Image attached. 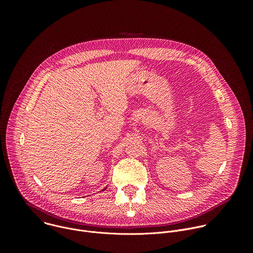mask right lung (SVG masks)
<instances>
[{
  "mask_svg": "<svg viewBox=\"0 0 253 253\" xmlns=\"http://www.w3.org/2000/svg\"><path fill=\"white\" fill-rule=\"evenodd\" d=\"M106 188H107V187H105V188H104V189H103V190H102V191H104V190H105V189H106Z\"/></svg>",
  "mask_w": 253,
  "mask_h": 253,
  "instance_id": "1",
  "label": "right lung"
}]
</instances>
